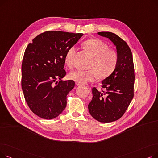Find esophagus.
I'll return each instance as SVG.
<instances>
[{
  "label": "esophagus",
  "mask_w": 158,
  "mask_h": 158,
  "mask_svg": "<svg viewBox=\"0 0 158 158\" xmlns=\"http://www.w3.org/2000/svg\"><path fill=\"white\" fill-rule=\"evenodd\" d=\"M76 85H77V86H79V85H81L82 84L81 83V82H76Z\"/></svg>",
  "instance_id": "34e87169"
}]
</instances>
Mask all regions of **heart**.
I'll return each mask as SVG.
<instances>
[{"label": "heart", "instance_id": "heart-1", "mask_svg": "<svg viewBox=\"0 0 158 158\" xmlns=\"http://www.w3.org/2000/svg\"><path fill=\"white\" fill-rule=\"evenodd\" d=\"M84 45L94 57L89 65V70L78 69L69 73L72 80L86 83L89 81L100 77H106L111 75L116 69L118 61L117 52L114 50L109 49L108 45L99 39H90L85 41ZM77 48L70 47L66 51L64 61L69 68L72 69L74 64V57Z\"/></svg>", "mask_w": 158, "mask_h": 158}]
</instances>
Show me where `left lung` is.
Here are the masks:
<instances>
[{"instance_id": "8db88e82", "label": "left lung", "mask_w": 158, "mask_h": 158, "mask_svg": "<svg viewBox=\"0 0 158 158\" xmlns=\"http://www.w3.org/2000/svg\"><path fill=\"white\" fill-rule=\"evenodd\" d=\"M97 34L112 41L118 56L116 69L102 82V90L92 88V100L88 104L93 118L108 123L120 118L133 98L135 67L131 51L125 41L111 32H98Z\"/></svg>"}]
</instances>
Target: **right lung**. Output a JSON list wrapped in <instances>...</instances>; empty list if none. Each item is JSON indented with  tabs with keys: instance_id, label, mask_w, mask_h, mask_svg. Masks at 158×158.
<instances>
[{
	"instance_id": "1",
	"label": "right lung",
	"mask_w": 158,
	"mask_h": 158,
	"mask_svg": "<svg viewBox=\"0 0 158 158\" xmlns=\"http://www.w3.org/2000/svg\"><path fill=\"white\" fill-rule=\"evenodd\" d=\"M82 35L48 31L27 45L22 64V88L30 110L38 117L53 119L66 107V95L75 82L61 80L66 75L64 57Z\"/></svg>"
}]
</instances>
